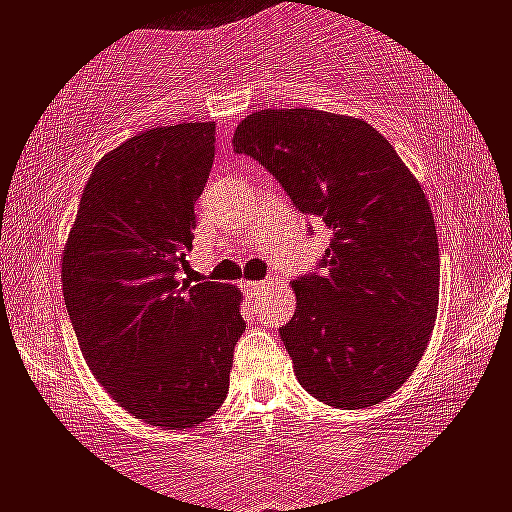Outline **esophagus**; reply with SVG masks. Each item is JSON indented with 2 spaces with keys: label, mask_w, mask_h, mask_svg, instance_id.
Wrapping results in <instances>:
<instances>
[{
  "label": "esophagus",
  "mask_w": 512,
  "mask_h": 512,
  "mask_svg": "<svg viewBox=\"0 0 512 512\" xmlns=\"http://www.w3.org/2000/svg\"><path fill=\"white\" fill-rule=\"evenodd\" d=\"M244 292L246 294H258V292H263V289L268 287V282H263V280H258V282H244Z\"/></svg>",
  "instance_id": "34e87169"
}]
</instances>
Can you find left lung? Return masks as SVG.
I'll return each instance as SVG.
<instances>
[{"label": "left lung", "instance_id": "1", "mask_svg": "<svg viewBox=\"0 0 512 512\" xmlns=\"http://www.w3.org/2000/svg\"><path fill=\"white\" fill-rule=\"evenodd\" d=\"M232 144L332 230L323 270L292 282L296 313L280 330L296 380L327 406L384 401L418 368L437 320L439 239L420 182L363 118L266 109Z\"/></svg>", "mask_w": 512, "mask_h": 512}]
</instances>
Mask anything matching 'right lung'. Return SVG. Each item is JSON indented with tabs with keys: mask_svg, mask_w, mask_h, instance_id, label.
<instances>
[{
	"mask_svg": "<svg viewBox=\"0 0 512 512\" xmlns=\"http://www.w3.org/2000/svg\"><path fill=\"white\" fill-rule=\"evenodd\" d=\"M216 123L144 130L102 156L61 261L80 351L118 406L187 430L220 408L246 323L232 285L182 280Z\"/></svg>",
	"mask_w": 512,
	"mask_h": 512,
	"instance_id": "add662e5",
	"label": "right lung"
}]
</instances>
